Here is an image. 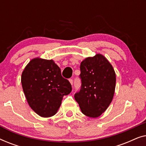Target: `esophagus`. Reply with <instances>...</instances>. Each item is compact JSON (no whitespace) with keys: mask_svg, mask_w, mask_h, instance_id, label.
Instances as JSON below:
<instances>
[{"mask_svg":"<svg viewBox=\"0 0 146 146\" xmlns=\"http://www.w3.org/2000/svg\"><path fill=\"white\" fill-rule=\"evenodd\" d=\"M69 82H70V83L71 84V85L72 86L73 85V80L72 79H70L69 80Z\"/></svg>","mask_w":146,"mask_h":146,"instance_id":"1","label":"esophagus"}]
</instances>
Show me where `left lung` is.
Listing matches in <instances>:
<instances>
[{
    "label": "left lung",
    "mask_w": 146,
    "mask_h": 146,
    "mask_svg": "<svg viewBox=\"0 0 146 146\" xmlns=\"http://www.w3.org/2000/svg\"><path fill=\"white\" fill-rule=\"evenodd\" d=\"M82 85L74 98L84 114L98 117L112 101L115 88V73L104 56L97 54L81 62Z\"/></svg>",
    "instance_id": "obj_1"
}]
</instances>
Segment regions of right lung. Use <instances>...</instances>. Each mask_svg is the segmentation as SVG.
<instances>
[{"instance_id":"1","label":"right lung","mask_w":146,"mask_h":146,"mask_svg":"<svg viewBox=\"0 0 146 146\" xmlns=\"http://www.w3.org/2000/svg\"><path fill=\"white\" fill-rule=\"evenodd\" d=\"M23 89L30 107L40 116L55 115L64 96L69 94L72 86L61 75L53 60L32 59L21 76Z\"/></svg>"}]
</instances>
